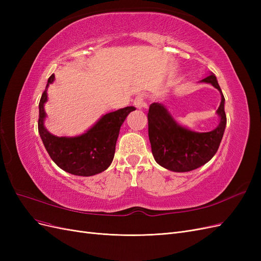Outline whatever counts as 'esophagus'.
<instances>
[{
    "label": "esophagus",
    "instance_id": "1",
    "mask_svg": "<svg viewBox=\"0 0 261 261\" xmlns=\"http://www.w3.org/2000/svg\"><path fill=\"white\" fill-rule=\"evenodd\" d=\"M134 106H135L137 109H145L147 108V103L145 102V97L143 94H138V96L134 100Z\"/></svg>",
    "mask_w": 261,
    "mask_h": 261
}]
</instances>
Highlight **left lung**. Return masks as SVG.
<instances>
[{
	"instance_id": "1",
	"label": "left lung",
	"mask_w": 261,
	"mask_h": 261,
	"mask_svg": "<svg viewBox=\"0 0 261 261\" xmlns=\"http://www.w3.org/2000/svg\"><path fill=\"white\" fill-rule=\"evenodd\" d=\"M217 88L221 103L217 110L219 124L215 129L199 133L189 129L175 121L167 107L153 102L149 107L148 133L155 162L173 172H189L212 159L218 151L226 126L225 99L215 74L200 81Z\"/></svg>"
}]
</instances>
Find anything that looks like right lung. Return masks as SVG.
<instances>
[{
	"mask_svg": "<svg viewBox=\"0 0 261 261\" xmlns=\"http://www.w3.org/2000/svg\"><path fill=\"white\" fill-rule=\"evenodd\" d=\"M54 80L55 76L52 74L39 102L38 130L46 151L59 168L70 174L78 176L99 174L111 165L121 126L127 115L136 109L126 107L102 115L89 129L78 136H55L44 126L48 87Z\"/></svg>",
	"mask_w": 261,
	"mask_h": 261,
	"instance_id": "obj_1",
	"label": "right lung"
}]
</instances>
